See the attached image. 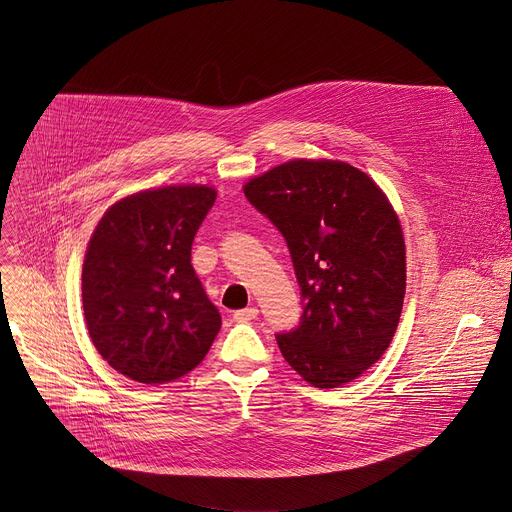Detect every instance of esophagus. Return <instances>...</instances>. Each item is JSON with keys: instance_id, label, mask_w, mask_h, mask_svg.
I'll use <instances>...</instances> for the list:
<instances>
[{"instance_id": "34e87169", "label": "esophagus", "mask_w": 512, "mask_h": 512, "mask_svg": "<svg viewBox=\"0 0 512 512\" xmlns=\"http://www.w3.org/2000/svg\"><path fill=\"white\" fill-rule=\"evenodd\" d=\"M257 315H259V311H257V306H249V309H241V311H234L232 319H234L236 323H247V321H253V319H255Z\"/></svg>"}]
</instances>
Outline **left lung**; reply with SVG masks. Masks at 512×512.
<instances>
[{
    "label": "left lung",
    "instance_id": "obj_1",
    "mask_svg": "<svg viewBox=\"0 0 512 512\" xmlns=\"http://www.w3.org/2000/svg\"><path fill=\"white\" fill-rule=\"evenodd\" d=\"M243 191L284 234L304 313L278 335L286 362L319 389L352 383L395 335L405 296V241L385 191L342 160L296 158Z\"/></svg>",
    "mask_w": 512,
    "mask_h": 512
}]
</instances>
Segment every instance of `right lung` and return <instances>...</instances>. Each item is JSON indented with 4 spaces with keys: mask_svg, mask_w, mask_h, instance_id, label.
Returning <instances> with one entry per match:
<instances>
[{
    "mask_svg": "<svg viewBox=\"0 0 512 512\" xmlns=\"http://www.w3.org/2000/svg\"><path fill=\"white\" fill-rule=\"evenodd\" d=\"M212 185H166L115 201L84 255L82 306L90 339L111 368L146 385L193 370L222 319L191 265Z\"/></svg>",
    "mask_w": 512,
    "mask_h": 512,
    "instance_id": "right-lung-1",
    "label": "right lung"
}]
</instances>
